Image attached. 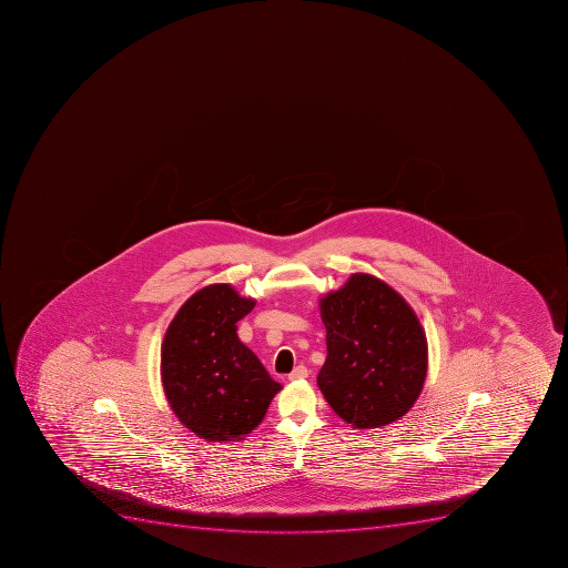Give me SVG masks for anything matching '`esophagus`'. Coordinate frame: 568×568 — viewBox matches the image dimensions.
I'll return each instance as SVG.
<instances>
[{"label": "esophagus", "instance_id": "1", "mask_svg": "<svg viewBox=\"0 0 568 568\" xmlns=\"http://www.w3.org/2000/svg\"><path fill=\"white\" fill-rule=\"evenodd\" d=\"M307 368L304 367V365H298V367L293 368V372L290 374L291 382H296V379H304V377H307Z\"/></svg>", "mask_w": 568, "mask_h": 568}]
</instances>
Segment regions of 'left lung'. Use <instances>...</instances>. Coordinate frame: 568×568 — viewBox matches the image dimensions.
<instances>
[{
  "instance_id": "1",
  "label": "left lung",
  "mask_w": 568,
  "mask_h": 568,
  "mask_svg": "<svg viewBox=\"0 0 568 568\" xmlns=\"http://www.w3.org/2000/svg\"><path fill=\"white\" fill-rule=\"evenodd\" d=\"M327 358L320 390L354 428L392 425L410 410L425 385L428 344L408 302L386 282L354 273L320 298Z\"/></svg>"
}]
</instances>
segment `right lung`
<instances>
[{"instance_id":"1","label":"right lung","mask_w":568,"mask_h":568,"mask_svg":"<svg viewBox=\"0 0 568 568\" xmlns=\"http://www.w3.org/2000/svg\"><path fill=\"white\" fill-rule=\"evenodd\" d=\"M255 307L230 284H210L180 307L162 344V382L172 412L206 443L243 440L281 390L239 339Z\"/></svg>"}]
</instances>
